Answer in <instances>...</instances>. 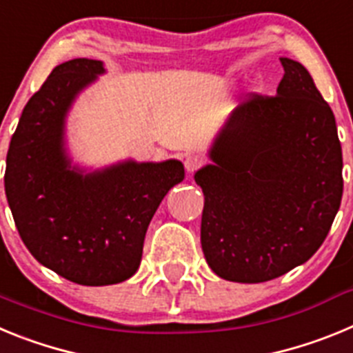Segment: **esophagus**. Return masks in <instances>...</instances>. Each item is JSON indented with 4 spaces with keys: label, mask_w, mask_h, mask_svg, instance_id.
<instances>
[{
    "label": "esophagus",
    "mask_w": 353,
    "mask_h": 353,
    "mask_svg": "<svg viewBox=\"0 0 353 353\" xmlns=\"http://www.w3.org/2000/svg\"><path fill=\"white\" fill-rule=\"evenodd\" d=\"M183 164H185V170L189 173H194V171H198L199 168L203 166V159L199 157V155H187Z\"/></svg>",
    "instance_id": "1"
}]
</instances>
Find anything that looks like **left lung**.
Listing matches in <instances>:
<instances>
[{
    "instance_id": "8db88e82",
    "label": "left lung",
    "mask_w": 353,
    "mask_h": 353,
    "mask_svg": "<svg viewBox=\"0 0 353 353\" xmlns=\"http://www.w3.org/2000/svg\"><path fill=\"white\" fill-rule=\"evenodd\" d=\"M281 65L276 95L236 105L210 148L214 164L194 174L205 260L228 281H270L310 260L341 205L334 113L299 61Z\"/></svg>"
}]
</instances>
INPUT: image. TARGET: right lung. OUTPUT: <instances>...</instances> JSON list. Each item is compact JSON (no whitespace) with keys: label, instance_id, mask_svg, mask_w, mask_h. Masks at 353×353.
<instances>
[{"label":"right lung","instance_id":"1","mask_svg":"<svg viewBox=\"0 0 353 353\" xmlns=\"http://www.w3.org/2000/svg\"><path fill=\"white\" fill-rule=\"evenodd\" d=\"M104 74L99 60L54 67L21 114L6 154L5 192L17 232L37 261L84 286L136 274L146 230L180 161H125L83 174L65 154V117L77 93Z\"/></svg>","mask_w":353,"mask_h":353}]
</instances>
